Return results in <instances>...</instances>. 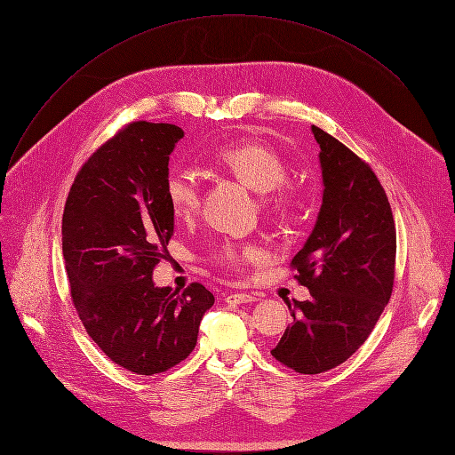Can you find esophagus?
Instances as JSON below:
<instances>
[{"label":"esophagus","mask_w":455,"mask_h":455,"mask_svg":"<svg viewBox=\"0 0 455 455\" xmlns=\"http://www.w3.org/2000/svg\"><path fill=\"white\" fill-rule=\"evenodd\" d=\"M258 295L256 293H232L225 297L227 304H249V302H256Z\"/></svg>","instance_id":"esophagus-1"}]
</instances>
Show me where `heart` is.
<instances>
[{"mask_svg":"<svg viewBox=\"0 0 455 455\" xmlns=\"http://www.w3.org/2000/svg\"><path fill=\"white\" fill-rule=\"evenodd\" d=\"M215 164L228 170L247 188L258 194H271L264 201V208L275 218H290L295 197L282 184L288 179V165L275 148L264 141H235L213 153ZM165 196L177 218L194 213L201 204V188L197 179L184 172L172 170L165 177ZM261 256V249L254 245L227 243L220 251V261L228 267H240L245 259Z\"/></svg>","mask_w":455,"mask_h":455,"instance_id":"heart-1","label":"heart"}]
</instances>
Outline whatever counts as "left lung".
Returning <instances> with one entry per match:
<instances>
[{"label": "left lung", "instance_id": "left-lung-1", "mask_svg": "<svg viewBox=\"0 0 455 455\" xmlns=\"http://www.w3.org/2000/svg\"><path fill=\"white\" fill-rule=\"evenodd\" d=\"M319 143L323 204L315 227L291 259L309 300L290 304L293 323L271 350L300 374L341 365L360 348L393 293L396 228L371 165L312 125Z\"/></svg>", "mask_w": 455, "mask_h": 455}]
</instances>
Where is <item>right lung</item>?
<instances>
[{"mask_svg":"<svg viewBox=\"0 0 455 455\" xmlns=\"http://www.w3.org/2000/svg\"><path fill=\"white\" fill-rule=\"evenodd\" d=\"M182 136L172 124H129L84 162L62 215V254L79 319L114 363L143 376L186 360L213 306L203 283L179 293L153 282L173 235L165 177Z\"/></svg>","mask_w":455,"mask_h":455,"instance_id":"obj_1","label":"right lung"}]
</instances>
